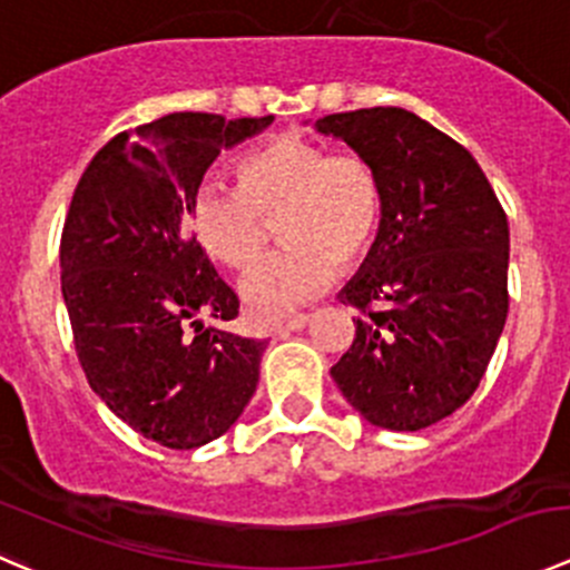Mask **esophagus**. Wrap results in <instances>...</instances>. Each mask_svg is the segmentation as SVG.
Returning <instances> with one entry per match:
<instances>
[{"label": "esophagus", "instance_id": "34e87169", "mask_svg": "<svg viewBox=\"0 0 570 570\" xmlns=\"http://www.w3.org/2000/svg\"><path fill=\"white\" fill-rule=\"evenodd\" d=\"M307 321H309V315H304V313H298V315H293V318H287L285 324H277V335H287V332H302L304 326H307Z\"/></svg>", "mask_w": 570, "mask_h": 570}]
</instances>
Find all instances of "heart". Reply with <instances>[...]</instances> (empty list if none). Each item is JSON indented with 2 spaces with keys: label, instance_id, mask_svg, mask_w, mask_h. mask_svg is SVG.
<instances>
[{
  "label": "heart",
  "instance_id": "1",
  "mask_svg": "<svg viewBox=\"0 0 570 570\" xmlns=\"http://www.w3.org/2000/svg\"><path fill=\"white\" fill-rule=\"evenodd\" d=\"M240 188L207 179L190 199V227L213 261L249 268L279 222L283 252L240 279L244 307L279 321L324 293L335 272L368 257L382 222L374 166L354 151H330L302 135H279L238 160Z\"/></svg>",
  "mask_w": 570,
  "mask_h": 570
}]
</instances>
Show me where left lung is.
I'll return each instance as SVG.
<instances>
[{"label":"left lung","instance_id":"1","mask_svg":"<svg viewBox=\"0 0 570 570\" xmlns=\"http://www.w3.org/2000/svg\"><path fill=\"white\" fill-rule=\"evenodd\" d=\"M313 129L365 157L382 188L374 246L337 293L363 309L357 335L330 374L368 424L426 430L474 396L504 330L507 216L471 151L415 112L365 107Z\"/></svg>","mask_w":570,"mask_h":570}]
</instances>
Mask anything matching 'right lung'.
<instances>
[{"label":"right lung","instance_id":"right-lung-1","mask_svg":"<svg viewBox=\"0 0 570 570\" xmlns=\"http://www.w3.org/2000/svg\"><path fill=\"white\" fill-rule=\"evenodd\" d=\"M274 116L168 112L107 140L80 177L60 285L96 396L149 441L199 449L240 419L266 343L222 330L238 296L190 233V199L222 149Z\"/></svg>","mask_w":570,"mask_h":570}]
</instances>
